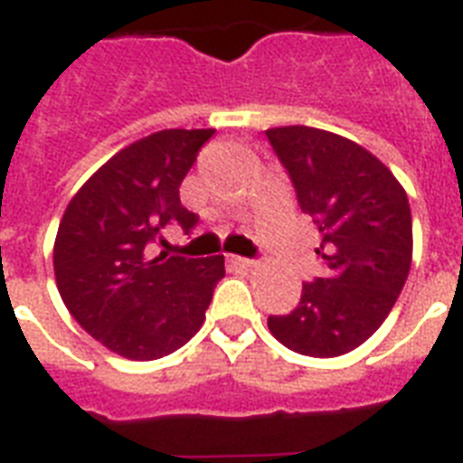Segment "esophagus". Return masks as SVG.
Masks as SVG:
<instances>
[{"instance_id":"esophagus-1","label":"esophagus","mask_w":463,"mask_h":463,"mask_svg":"<svg viewBox=\"0 0 463 463\" xmlns=\"http://www.w3.org/2000/svg\"><path fill=\"white\" fill-rule=\"evenodd\" d=\"M232 264V267H238V269H252V267H257V261H252V260H245V257H231V260H228Z\"/></svg>"}]
</instances>
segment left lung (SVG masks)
<instances>
[{
	"instance_id": "1",
	"label": "left lung",
	"mask_w": 463,
	"mask_h": 463,
	"mask_svg": "<svg viewBox=\"0 0 463 463\" xmlns=\"http://www.w3.org/2000/svg\"><path fill=\"white\" fill-rule=\"evenodd\" d=\"M319 232L326 279L305 283L290 315L269 317L286 348L336 358L380 329L402 293L413 257L406 189L394 173L341 134L290 125L267 129Z\"/></svg>"
}]
</instances>
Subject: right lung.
Segmentation results:
<instances>
[{
    "mask_svg": "<svg viewBox=\"0 0 463 463\" xmlns=\"http://www.w3.org/2000/svg\"><path fill=\"white\" fill-rule=\"evenodd\" d=\"M216 129H163L100 165L71 196L54 238V279L69 315L108 351L156 360L182 348L206 319L223 254H148L167 223H196L180 184Z\"/></svg>",
    "mask_w": 463,
    "mask_h": 463,
    "instance_id": "right-lung-1",
    "label": "right lung"
}]
</instances>
